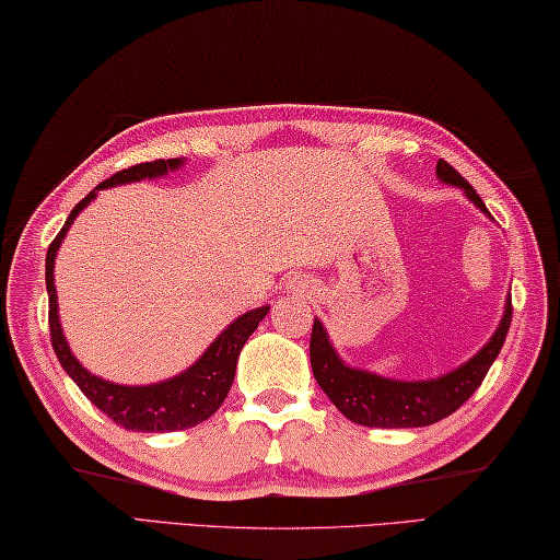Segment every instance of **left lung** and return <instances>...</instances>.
I'll return each mask as SVG.
<instances>
[{
    "label": "left lung",
    "instance_id": "obj_1",
    "mask_svg": "<svg viewBox=\"0 0 560 560\" xmlns=\"http://www.w3.org/2000/svg\"><path fill=\"white\" fill-rule=\"evenodd\" d=\"M436 176L448 183V186H459L476 208L491 215L479 194L446 161L436 163ZM511 313V300H506L501 325L497 327L491 340L469 362L436 380L399 382L347 366L340 360V354L335 352V347L329 345V337L319 319H315L313 337H310V364H313L315 380L329 397V401L347 419H352L354 424L382 429L429 427L459 409L479 389L489 366L501 352L503 340H506Z\"/></svg>",
    "mask_w": 560,
    "mask_h": 560
}]
</instances>
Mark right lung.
Segmentation results:
<instances>
[{"mask_svg": "<svg viewBox=\"0 0 560 560\" xmlns=\"http://www.w3.org/2000/svg\"><path fill=\"white\" fill-rule=\"evenodd\" d=\"M180 163V159L136 163V166L118 171L112 178L98 183L96 190L118 186V183L166 176L168 171H176ZM96 190H91L84 200H79V203L73 206L67 223H63L59 235L54 237L47 250L49 332L54 352H57L63 372L77 382V387L86 394L91 405H96L106 417H112L116 424H121L124 429H131V432H178V429L196 427L208 417H213L218 407L223 405V399L228 397L231 384L235 380L237 354H241L247 337L255 332V327L260 325V319L268 315L270 307L265 305L258 310H250V313H245L243 317L233 319L194 366H188L186 372H180L166 382L145 384V387H126V384L106 382L96 377V374L86 372L84 366L79 364L77 357L71 354L67 337L61 332L57 288H54V260H57V250L63 235H67L71 228L73 218L96 198Z\"/></svg>", "mask_w": 560, "mask_h": 560, "instance_id": "right-lung-1", "label": "right lung"}]
</instances>
